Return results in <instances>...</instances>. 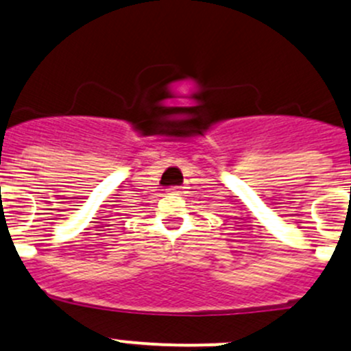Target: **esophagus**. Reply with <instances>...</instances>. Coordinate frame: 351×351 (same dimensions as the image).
I'll return each instance as SVG.
<instances>
[{"label":"esophagus","mask_w":351,"mask_h":351,"mask_svg":"<svg viewBox=\"0 0 351 351\" xmlns=\"http://www.w3.org/2000/svg\"><path fill=\"white\" fill-rule=\"evenodd\" d=\"M180 193H182V191H180L178 186L168 188V195H180Z\"/></svg>","instance_id":"1"}]
</instances>
